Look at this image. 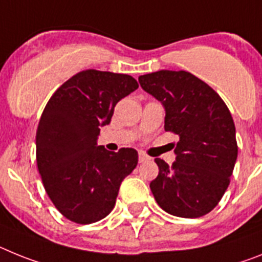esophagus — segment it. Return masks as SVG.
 <instances>
[{
    "instance_id": "1",
    "label": "esophagus",
    "mask_w": 262,
    "mask_h": 262,
    "mask_svg": "<svg viewBox=\"0 0 262 262\" xmlns=\"http://www.w3.org/2000/svg\"><path fill=\"white\" fill-rule=\"evenodd\" d=\"M147 159L150 158L144 153V151H140V153H138V161H140V162H145V161H147Z\"/></svg>"
}]
</instances>
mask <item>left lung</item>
<instances>
[{
  "mask_svg": "<svg viewBox=\"0 0 262 262\" xmlns=\"http://www.w3.org/2000/svg\"><path fill=\"white\" fill-rule=\"evenodd\" d=\"M138 81L165 106V130L179 136L171 166L156 158L159 172L150 190L157 203L179 217L211 212L228 188L237 158L228 106L208 84L187 71L162 70L142 75Z\"/></svg>",
  "mask_w": 262,
  "mask_h": 262,
  "instance_id": "1",
  "label": "left lung"
}]
</instances>
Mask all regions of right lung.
<instances>
[{"label": "right lung", "instance_id": "add662e5", "mask_svg": "<svg viewBox=\"0 0 262 262\" xmlns=\"http://www.w3.org/2000/svg\"><path fill=\"white\" fill-rule=\"evenodd\" d=\"M137 88L130 75L85 70L63 83L43 109L36 166L47 195L68 220L91 224L104 219L121 182L136 169V150L108 151L96 140L116 104Z\"/></svg>", "mask_w": 262, "mask_h": 262}]
</instances>
